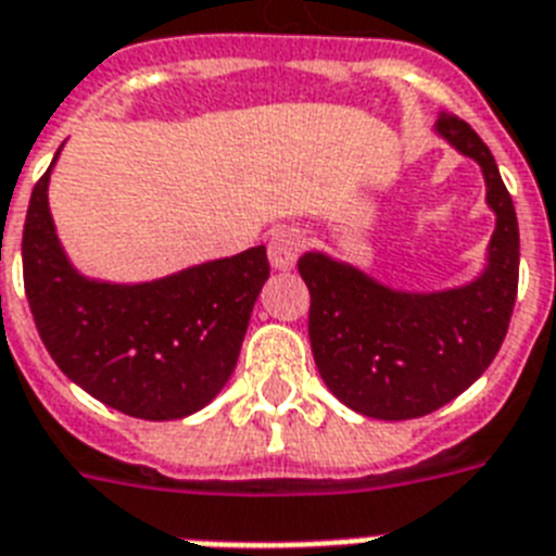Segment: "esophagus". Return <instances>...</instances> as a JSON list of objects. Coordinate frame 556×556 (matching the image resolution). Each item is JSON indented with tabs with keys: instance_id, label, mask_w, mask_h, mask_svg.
<instances>
[{
	"instance_id": "esophagus-1",
	"label": "esophagus",
	"mask_w": 556,
	"mask_h": 556,
	"mask_svg": "<svg viewBox=\"0 0 556 556\" xmlns=\"http://www.w3.org/2000/svg\"><path fill=\"white\" fill-rule=\"evenodd\" d=\"M303 253V233L294 227H279L268 239V260L274 268L288 270L294 268L296 256Z\"/></svg>"
}]
</instances>
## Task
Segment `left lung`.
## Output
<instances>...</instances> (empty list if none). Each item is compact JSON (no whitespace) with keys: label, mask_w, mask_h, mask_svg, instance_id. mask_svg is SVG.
Listing matches in <instances>:
<instances>
[{"label":"left lung","mask_w":556,"mask_h":556,"mask_svg":"<svg viewBox=\"0 0 556 556\" xmlns=\"http://www.w3.org/2000/svg\"><path fill=\"white\" fill-rule=\"evenodd\" d=\"M488 181L496 213L491 262L476 282L439 294H404L323 253L296 262L308 286V338L326 387L355 413L406 421L462 395L500 352L519 286V225L488 143L462 117L435 124Z\"/></svg>","instance_id":"left-lung-1"}]
</instances>
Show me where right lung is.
Wrapping results in <instances>:
<instances>
[{
	"label": "right lung",
	"instance_id": "1",
	"mask_svg": "<svg viewBox=\"0 0 556 556\" xmlns=\"http://www.w3.org/2000/svg\"><path fill=\"white\" fill-rule=\"evenodd\" d=\"M48 176L51 167L30 192L22 227L25 296L48 355L117 413L147 421L199 413L233 375L270 274L265 248L141 286L94 282L56 242Z\"/></svg>",
	"mask_w": 556,
	"mask_h": 556
}]
</instances>
